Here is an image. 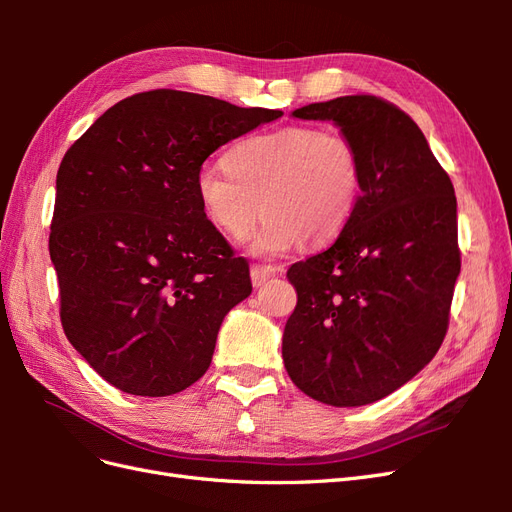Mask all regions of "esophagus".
Here are the masks:
<instances>
[{"label": "esophagus", "instance_id": "esophagus-1", "mask_svg": "<svg viewBox=\"0 0 512 512\" xmlns=\"http://www.w3.org/2000/svg\"><path fill=\"white\" fill-rule=\"evenodd\" d=\"M250 275H252L254 288H260L267 280H271V277L277 275V269L271 267V265H254V267L250 269Z\"/></svg>", "mask_w": 512, "mask_h": 512}]
</instances>
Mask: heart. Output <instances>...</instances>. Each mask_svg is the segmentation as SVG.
Masks as SVG:
<instances>
[{
  "label": "heart",
  "instance_id": "obj_1",
  "mask_svg": "<svg viewBox=\"0 0 512 512\" xmlns=\"http://www.w3.org/2000/svg\"><path fill=\"white\" fill-rule=\"evenodd\" d=\"M363 190V164L350 138L312 126L258 134L205 164L196 194L207 220L230 241H243L262 211L267 222L252 252L280 256L294 245H324L342 232Z\"/></svg>",
  "mask_w": 512,
  "mask_h": 512
}]
</instances>
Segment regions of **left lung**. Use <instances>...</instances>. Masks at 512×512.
Instances as JSON below:
<instances>
[{
    "label": "left lung",
    "mask_w": 512,
    "mask_h": 512,
    "mask_svg": "<svg viewBox=\"0 0 512 512\" xmlns=\"http://www.w3.org/2000/svg\"><path fill=\"white\" fill-rule=\"evenodd\" d=\"M292 117L333 121L350 138L363 190L335 243L288 269L299 301L282 337L284 365L322 404L367 406L442 346L461 269L455 190L421 128L376 96L307 104Z\"/></svg>",
    "instance_id": "8db88e82"
}]
</instances>
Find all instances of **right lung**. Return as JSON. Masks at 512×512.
I'll use <instances>...</instances> for the list:
<instances>
[{"label":"right lung","mask_w":512,"mask_h":512,"mask_svg":"<svg viewBox=\"0 0 512 512\" xmlns=\"http://www.w3.org/2000/svg\"><path fill=\"white\" fill-rule=\"evenodd\" d=\"M282 117L156 89L117 102L61 160L49 252L61 324L115 389L166 397L211 365L224 316L250 297V267L200 207L211 153Z\"/></svg>","instance_id":"1"}]
</instances>
